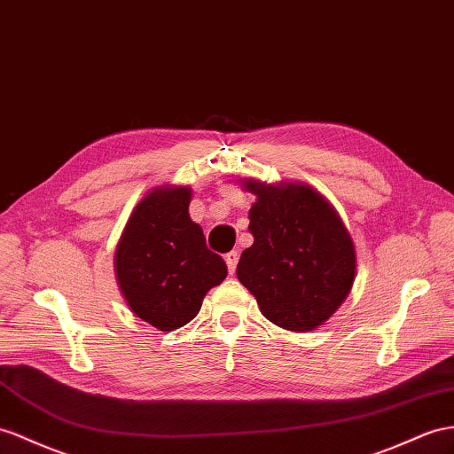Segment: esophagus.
Segmentation results:
<instances>
[{"instance_id":"esophagus-1","label":"esophagus","mask_w":454,"mask_h":454,"mask_svg":"<svg viewBox=\"0 0 454 454\" xmlns=\"http://www.w3.org/2000/svg\"><path fill=\"white\" fill-rule=\"evenodd\" d=\"M224 261H226V264H228V272L234 274V272H236V266H238V261H239V253H238V251L226 253Z\"/></svg>"}]
</instances>
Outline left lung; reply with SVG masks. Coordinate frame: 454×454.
I'll return each instance as SVG.
<instances>
[{
	"label": "left lung",
	"mask_w": 454,
	"mask_h": 454,
	"mask_svg": "<svg viewBox=\"0 0 454 454\" xmlns=\"http://www.w3.org/2000/svg\"><path fill=\"white\" fill-rule=\"evenodd\" d=\"M246 188L257 195L249 211L254 241L241 253L238 280L276 326L315 330L353 287L351 236L332 205L309 185L274 188L249 180Z\"/></svg>",
	"instance_id": "1"
}]
</instances>
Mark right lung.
<instances>
[{
    "mask_svg": "<svg viewBox=\"0 0 454 454\" xmlns=\"http://www.w3.org/2000/svg\"><path fill=\"white\" fill-rule=\"evenodd\" d=\"M188 188H159L134 208L114 253L121 292L136 317L160 332L197 317L203 297L228 269L207 247L203 230L190 218Z\"/></svg>",
    "mask_w": 454,
    "mask_h": 454,
    "instance_id": "add662e5",
    "label": "right lung"
}]
</instances>
